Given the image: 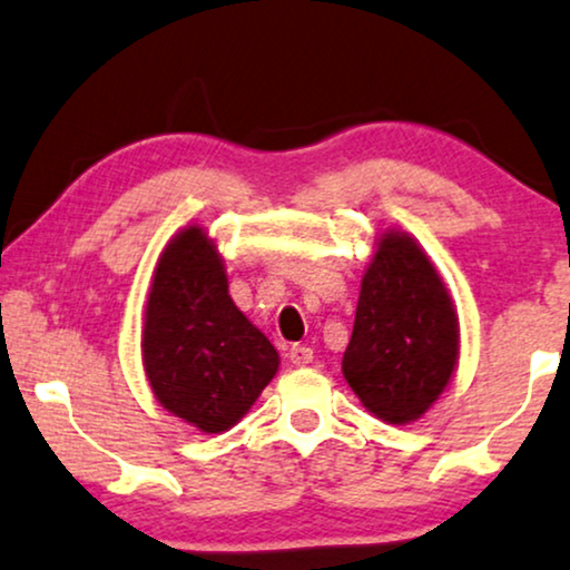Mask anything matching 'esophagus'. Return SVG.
<instances>
[{
  "label": "esophagus",
  "mask_w": 570,
  "mask_h": 570,
  "mask_svg": "<svg viewBox=\"0 0 570 570\" xmlns=\"http://www.w3.org/2000/svg\"><path fill=\"white\" fill-rule=\"evenodd\" d=\"M291 362L296 364V367H306V364H312V360H314V351L308 348V346H301V343H296V346L291 348Z\"/></svg>",
  "instance_id": "1"
}]
</instances>
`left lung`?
<instances>
[{
	"mask_svg": "<svg viewBox=\"0 0 570 570\" xmlns=\"http://www.w3.org/2000/svg\"><path fill=\"white\" fill-rule=\"evenodd\" d=\"M460 362L452 293L410 232L385 229L362 274L343 377L364 410L410 425L439 402Z\"/></svg>",
	"mask_w": 570,
	"mask_h": 570,
	"instance_id": "left-lung-1",
	"label": "left lung"
}]
</instances>
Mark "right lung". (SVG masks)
<instances>
[{"instance_id": "add662e5", "label": "right lung", "mask_w": 570, "mask_h": 570, "mask_svg": "<svg viewBox=\"0 0 570 570\" xmlns=\"http://www.w3.org/2000/svg\"><path fill=\"white\" fill-rule=\"evenodd\" d=\"M142 367L156 402L200 433L240 423L277 375V348L235 306L219 245L200 224L179 229L153 269Z\"/></svg>"}]
</instances>
